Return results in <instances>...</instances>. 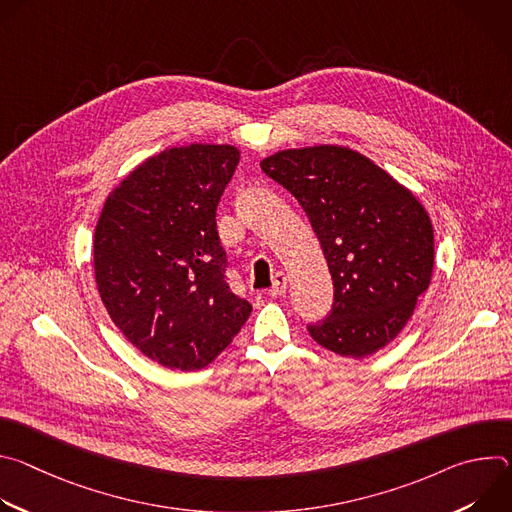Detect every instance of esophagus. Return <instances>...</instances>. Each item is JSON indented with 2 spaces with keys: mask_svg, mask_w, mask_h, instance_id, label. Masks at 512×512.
<instances>
[{
  "mask_svg": "<svg viewBox=\"0 0 512 512\" xmlns=\"http://www.w3.org/2000/svg\"><path fill=\"white\" fill-rule=\"evenodd\" d=\"M287 291V277H285V273H281V271H277L275 275H273V285H271V289H269V296L271 298H281L283 294Z\"/></svg>",
  "mask_w": 512,
  "mask_h": 512,
  "instance_id": "esophagus-1",
  "label": "esophagus"
}]
</instances>
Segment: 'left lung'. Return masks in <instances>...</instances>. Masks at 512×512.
<instances>
[{
  "instance_id": "obj_1",
  "label": "left lung",
  "mask_w": 512,
  "mask_h": 512,
  "mask_svg": "<svg viewBox=\"0 0 512 512\" xmlns=\"http://www.w3.org/2000/svg\"><path fill=\"white\" fill-rule=\"evenodd\" d=\"M261 170L296 196L334 281L326 320L310 324L324 348L375 354L411 318L433 271V227L421 202L383 168L342 145L283 150Z\"/></svg>"
}]
</instances>
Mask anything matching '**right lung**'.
I'll list each match as a JSON object with an SVG mask.
<instances>
[{
    "mask_svg": "<svg viewBox=\"0 0 512 512\" xmlns=\"http://www.w3.org/2000/svg\"><path fill=\"white\" fill-rule=\"evenodd\" d=\"M239 164L235 145L190 143L139 164L107 196L95 279L123 336L166 369L198 371L251 314L233 294L216 206Z\"/></svg>",
    "mask_w": 512,
    "mask_h": 512,
    "instance_id": "1",
    "label": "right lung"
}]
</instances>
